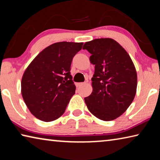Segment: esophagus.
Here are the masks:
<instances>
[{
  "mask_svg": "<svg viewBox=\"0 0 160 160\" xmlns=\"http://www.w3.org/2000/svg\"><path fill=\"white\" fill-rule=\"evenodd\" d=\"M83 85H85V82H79V83L76 84V87H77V88H79V87L82 86Z\"/></svg>",
  "mask_w": 160,
  "mask_h": 160,
  "instance_id": "obj_1",
  "label": "esophagus"
}]
</instances>
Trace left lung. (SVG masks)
<instances>
[{"mask_svg":"<svg viewBox=\"0 0 160 160\" xmlns=\"http://www.w3.org/2000/svg\"><path fill=\"white\" fill-rule=\"evenodd\" d=\"M83 49L91 53L94 65L92 92L85 98L88 109L97 118L109 121L122 115L133 101L137 72L127 51L111 38L86 42Z\"/></svg>","mask_w":160,"mask_h":160,"instance_id":"1","label":"left lung"}]
</instances>
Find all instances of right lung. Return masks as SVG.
<instances>
[{
	"label": "right lung",
	"instance_id": "1",
	"mask_svg": "<svg viewBox=\"0 0 160 160\" xmlns=\"http://www.w3.org/2000/svg\"><path fill=\"white\" fill-rule=\"evenodd\" d=\"M83 43H54L41 51L24 72L22 98L37 118L50 122L63 114L76 87L70 75L74 56Z\"/></svg>",
	"mask_w": 160,
	"mask_h": 160
}]
</instances>
